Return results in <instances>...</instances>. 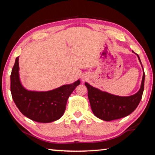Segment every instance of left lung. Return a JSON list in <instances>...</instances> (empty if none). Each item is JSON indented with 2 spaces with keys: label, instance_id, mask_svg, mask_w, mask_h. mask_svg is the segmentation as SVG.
Returning <instances> with one entry per match:
<instances>
[{
  "label": "left lung",
  "instance_id": "1",
  "mask_svg": "<svg viewBox=\"0 0 155 155\" xmlns=\"http://www.w3.org/2000/svg\"><path fill=\"white\" fill-rule=\"evenodd\" d=\"M137 55L141 64L140 57L138 54ZM144 79L145 73L143 72L140 90L134 95L129 96L113 95L85 83L88 90V98L94 114L104 121L120 119L130 114L140 103L144 89Z\"/></svg>",
  "mask_w": 155,
  "mask_h": 155
}]
</instances>
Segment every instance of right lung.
Returning a JSON list of instances; mask_svg holds the SVG:
<instances>
[{
    "label": "right lung",
    "mask_w": 155,
    "mask_h": 155,
    "mask_svg": "<svg viewBox=\"0 0 155 155\" xmlns=\"http://www.w3.org/2000/svg\"><path fill=\"white\" fill-rule=\"evenodd\" d=\"M18 59L19 57L15 59L11 74V93L15 105L23 115L33 121L48 123L59 120L64 114L68 98L80 84V80L51 91H28L20 83Z\"/></svg>",
    "instance_id": "right-lung-1"
}]
</instances>
